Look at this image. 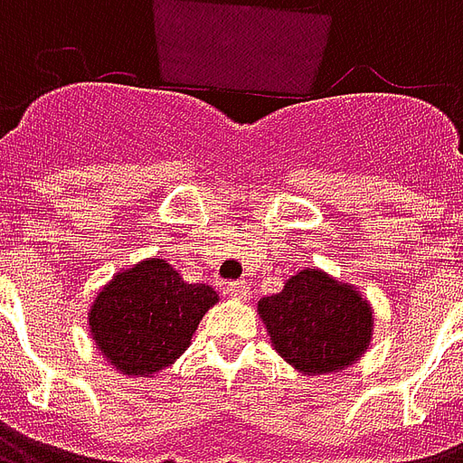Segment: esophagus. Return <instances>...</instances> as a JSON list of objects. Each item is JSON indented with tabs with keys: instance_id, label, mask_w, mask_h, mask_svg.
<instances>
[{
	"instance_id": "34e87169",
	"label": "esophagus",
	"mask_w": 463,
	"mask_h": 463,
	"mask_svg": "<svg viewBox=\"0 0 463 463\" xmlns=\"http://www.w3.org/2000/svg\"><path fill=\"white\" fill-rule=\"evenodd\" d=\"M228 298L232 300H248L250 298V288H248V282L245 280H232L228 282Z\"/></svg>"
}]
</instances>
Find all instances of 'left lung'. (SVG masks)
<instances>
[{"label":"left lung","mask_w":463,"mask_h":463,"mask_svg":"<svg viewBox=\"0 0 463 463\" xmlns=\"http://www.w3.org/2000/svg\"><path fill=\"white\" fill-rule=\"evenodd\" d=\"M272 347L302 374L345 369L367 349L372 310L352 285L302 270L258 302Z\"/></svg>","instance_id":"obj_1"}]
</instances>
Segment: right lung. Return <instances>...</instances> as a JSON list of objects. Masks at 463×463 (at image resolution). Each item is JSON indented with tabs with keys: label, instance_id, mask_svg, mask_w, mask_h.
Segmentation results:
<instances>
[{
	"label": "right lung",
	"instance_id": "add662e5",
	"mask_svg": "<svg viewBox=\"0 0 463 463\" xmlns=\"http://www.w3.org/2000/svg\"><path fill=\"white\" fill-rule=\"evenodd\" d=\"M218 302L208 285H188L161 258L118 272L89 312L91 337L123 374L148 377L191 345L198 322Z\"/></svg>",
	"mask_w": 463,
	"mask_h": 463
}]
</instances>
